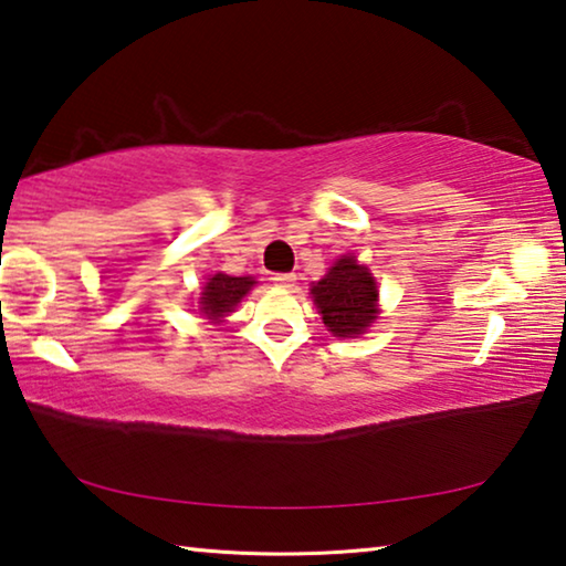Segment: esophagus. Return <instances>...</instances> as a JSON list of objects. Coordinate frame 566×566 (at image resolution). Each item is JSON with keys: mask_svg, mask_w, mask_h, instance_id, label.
<instances>
[{"mask_svg": "<svg viewBox=\"0 0 566 566\" xmlns=\"http://www.w3.org/2000/svg\"><path fill=\"white\" fill-rule=\"evenodd\" d=\"M272 282H274L276 286H282V290H292L294 282H296V276H294V274H274Z\"/></svg>", "mask_w": 566, "mask_h": 566, "instance_id": "1", "label": "esophagus"}]
</instances>
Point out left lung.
Masks as SVG:
<instances>
[{"mask_svg":"<svg viewBox=\"0 0 566 566\" xmlns=\"http://www.w3.org/2000/svg\"><path fill=\"white\" fill-rule=\"evenodd\" d=\"M377 284L367 266L342 256L324 280L312 286L314 304L334 337H354L377 319Z\"/></svg>","mask_w":566,"mask_h":566,"instance_id":"obj_1","label":"left lung"}]
</instances>
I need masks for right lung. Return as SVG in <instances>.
<instances>
[{
  "label": "right lung",
  "mask_w": 566,
  "mask_h": 566,
  "mask_svg": "<svg viewBox=\"0 0 566 566\" xmlns=\"http://www.w3.org/2000/svg\"><path fill=\"white\" fill-rule=\"evenodd\" d=\"M254 280L252 276H229V274H214L209 276L202 292V312L209 319L224 317L227 312H232L234 306L242 302V296L252 290Z\"/></svg>",
  "instance_id": "right-lung-1"
}]
</instances>
